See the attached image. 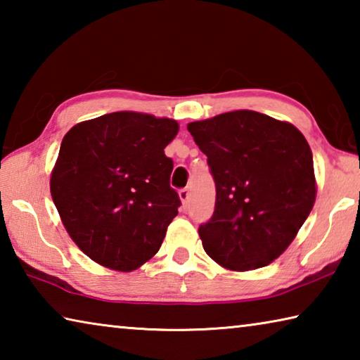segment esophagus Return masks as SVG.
Instances as JSON below:
<instances>
[{"mask_svg":"<svg viewBox=\"0 0 360 360\" xmlns=\"http://www.w3.org/2000/svg\"><path fill=\"white\" fill-rule=\"evenodd\" d=\"M179 198H181L182 205H187L188 198H191V191H188V188H181V191H179Z\"/></svg>","mask_w":360,"mask_h":360,"instance_id":"esophagus-1","label":"esophagus"}]
</instances>
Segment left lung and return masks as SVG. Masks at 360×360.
<instances>
[{
    "mask_svg": "<svg viewBox=\"0 0 360 360\" xmlns=\"http://www.w3.org/2000/svg\"><path fill=\"white\" fill-rule=\"evenodd\" d=\"M208 157L214 212L198 227L206 254L246 271L278 259L316 198L313 154L294 125L255 111H233L187 125Z\"/></svg>",
    "mask_w": 360,
    "mask_h": 360,
    "instance_id": "left-lung-1",
    "label": "left lung"
}]
</instances>
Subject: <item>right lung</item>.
Wrapping results in <instances>:
<instances>
[{"label": "right lung", "instance_id": "right-lung-1", "mask_svg": "<svg viewBox=\"0 0 360 360\" xmlns=\"http://www.w3.org/2000/svg\"><path fill=\"white\" fill-rule=\"evenodd\" d=\"M178 130L176 120L122 111L65 135L52 200L72 241L96 264L131 271L160 249L181 206L163 150Z\"/></svg>", "mask_w": 360, "mask_h": 360}]
</instances>
